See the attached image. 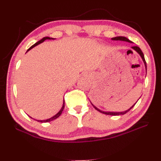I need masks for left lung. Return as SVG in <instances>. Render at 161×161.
<instances>
[{"instance_id":"obj_1","label":"left lung","mask_w":161,"mask_h":161,"mask_svg":"<svg viewBox=\"0 0 161 161\" xmlns=\"http://www.w3.org/2000/svg\"><path fill=\"white\" fill-rule=\"evenodd\" d=\"M111 39L114 40V41H123V42H129V43H132V42H131L130 40H129V39H127V38L125 37V36H116V37L112 38V39ZM131 48H132L134 51H136L137 53H138L140 55V56L142 57L143 61H144V65H145L146 72H147V63H146V60H145V58H144V53H143V52L142 51L141 49H140V48L138 47V46H132V47H131ZM137 101H136V102H137ZM135 104H136V103H135ZM135 104H134L133 106L130 108H129L128 110L124 111V112H118V113H117V112H104V111H102V110H99L98 108H97L95 107L94 106H93V104H92V106H93V107H94V108H95L96 110H97L98 111H99V112L101 113L106 114V115H124V114L127 113V112H129V111L134 106V105H135Z\"/></svg>"}]
</instances>
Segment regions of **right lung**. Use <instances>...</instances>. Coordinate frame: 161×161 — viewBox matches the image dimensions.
Instances as JSON below:
<instances>
[{
  "label": "right lung",
  "mask_w": 161,
  "mask_h": 161,
  "mask_svg": "<svg viewBox=\"0 0 161 161\" xmlns=\"http://www.w3.org/2000/svg\"><path fill=\"white\" fill-rule=\"evenodd\" d=\"M46 39H49V40H50V39H53V38H50V37H48V36L43 37L42 39H41L40 41H39V42H36V43H34V44L33 46H31V47L28 49L27 51H29L30 50H31V49L32 48L35 47V46H36L39 45V44H40V43H43V42H44V41H45V40H46ZM64 108H65V100H63V106H62V108H61L59 112H58L57 114H55V115L54 116H53L52 118H49V119H43V120H37V119H36V121H38V122H51V121L54 120V119H55L56 118H58V117H59V116L61 115V114H62V112H63V109H64ZM30 118H31V117H30Z\"/></svg>",
  "instance_id": "right-lung-1"
}]
</instances>
